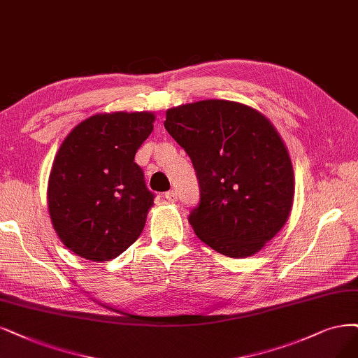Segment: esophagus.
Wrapping results in <instances>:
<instances>
[{"label":"esophagus","instance_id":"1","mask_svg":"<svg viewBox=\"0 0 358 358\" xmlns=\"http://www.w3.org/2000/svg\"><path fill=\"white\" fill-rule=\"evenodd\" d=\"M164 197H165L166 201H169V202H174V201H177V192L176 190H169V192H166L164 194Z\"/></svg>","mask_w":358,"mask_h":358}]
</instances>
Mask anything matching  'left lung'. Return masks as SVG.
I'll return each mask as SVG.
<instances>
[{"instance_id": "obj_1", "label": "left lung", "mask_w": 358, "mask_h": 358, "mask_svg": "<svg viewBox=\"0 0 358 358\" xmlns=\"http://www.w3.org/2000/svg\"><path fill=\"white\" fill-rule=\"evenodd\" d=\"M165 129L186 150L199 181L189 222L217 252L246 258L287 221L294 169L268 119L245 104L203 100L166 110Z\"/></svg>"}]
</instances>
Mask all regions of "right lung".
Returning <instances> with one entry per match:
<instances>
[{"instance_id": "right-lung-1", "label": "right lung", "mask_w": 358, "mask_h": 358, "mask_svg": "<svg viewBox=\"0 0 358 358\" xmlns=\"http://www.w3.org/2000/svg\"><path fill=\"white\" fill-rule=\"evenodd\" d=\"M153 121L149 112L94 115L62 143L48 180V210L73 254L109 261L138 239L155 194L134 156Z\"/></svg>"}]
</instances>
